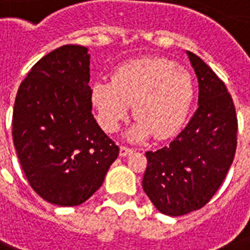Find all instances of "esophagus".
<instances>
[{
    "label": "esophagus",
    "instance_id": "esophagus-1",
    "mask_svg": "<svg viewBox=\"0 0 250 250\" xmlns=\"http://www.w3.org/2000/svg\"><path fill=\"white\" fill-rule=\"evenodd\" d=\"M133 150L131 148H127V146H121V149H119V156L127 157V156H129V154H131Z\"/></svg>",
    "mask_w": 250,
    "mask_h": 250
}]
</instances>
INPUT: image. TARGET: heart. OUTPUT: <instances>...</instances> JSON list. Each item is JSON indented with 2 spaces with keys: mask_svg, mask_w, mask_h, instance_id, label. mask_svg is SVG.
Wrapping results in <instances>:
<instances>
[{
  "mask_svg": "<svg viewBox=\"0 0 250 250\" xmlns=\"http://www.w3.org/2000/svg\"><path fill=\"white\" fill-rule=\"evenodd\" d=\"M194 97L189 72L167 60L145 58L119 66L111 82L100 79L92 85V104L100 125L115 132L132 105L136 125L131 140L153 135L158 140L174 136L187 119Z\"/></svg>",
  "mask_w": 250,
  "mask_h": 250,
  "instance_id": "obj_1",
  "label": "heart"
}]
</instances>
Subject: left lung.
<instances>
[{
  "label": "left lung",
  "mask_w": 250,
  "mask_h": 250,
  "mask_svg": "<svg viewBox=\"0 0 250 250\" xmlns=\"http://www.w3.org/2000/svg\"><path fill=\"white\" fill-rule=\"evenodd\" d=\"M198 82V106L186 128L170 144L146 152L143 189L158 211L180 217L210 201L236 152L237 118L225 83L187 52Z\"/></svg>",
  "instance_id": "left-lung-1"
}]
</instances>
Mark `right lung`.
<instances>
[{
    "label": "right lung",
    "mask_w": 250,
    "mask_h": 250,
    "mask_svg": "<svg viewBox=\"0 0 250 250\" xmlns=\"http://www.w3.org/2000/svg\"><path fill=\"white\" fill-rule=\"evenodd\" d=\"M88 49L63 45L37 62L18 89L13 140L40 197L76 206L102 186L119 154L92 114Z\"/></svg>",
    "instance_id": "right-lung-1"
}]
</instances>
